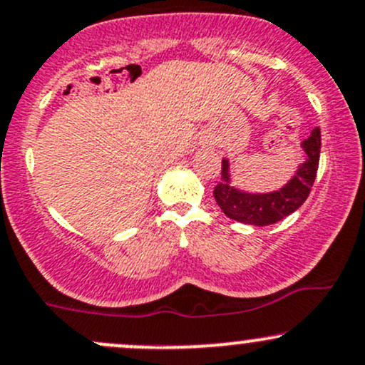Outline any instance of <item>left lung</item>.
Wrapping results in <instances>:
<instances>
[{
	"instance_id": "8db88e82",
	"label": "left lung",
	"mask_w": 365,
	"mask_h": 365,
	"mask_svg": "<svg viewBox=\"0 0 365 365\" xmlns=\"http://www.w3.org/2000/svg\"><path fill=\"white\" fill-rule=\"evenodd\" d=\"M301 147L306 153L304 163L299 164L297 171L282 189L266 194L245 192L232 187L229 160L222 159V180L213 190V197L222 212L241 224L264 227V225L283 220L295 210L301 208L302 202L308 199L314 178H317L322 147L320 129L314 128L312 136L302 141Z\"/></svg>"
}]
</instances>
